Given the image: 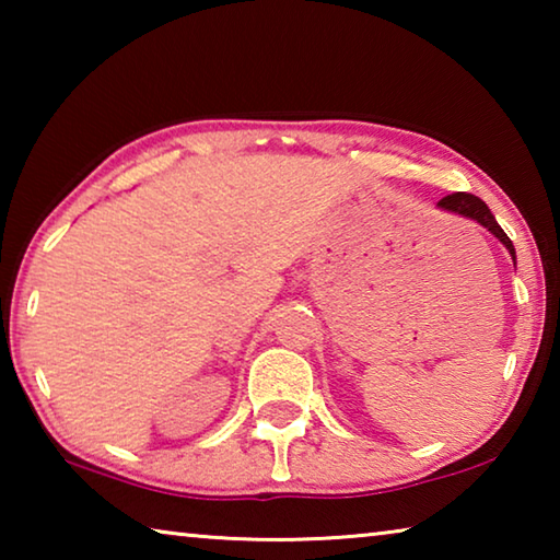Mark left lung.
Segmentation results:
<instances>
[{"label":"left lung","instance_id":"obj_1","mask_svg":"<svg viewBox=\"0 0 560 560\" xmlns=\"http://www.w3.org/2000/svg\"><path fill=\"white\" fill-rule=\"evenodd\" d=\"M442 210L447 212H454V214H462V217H469V220L479 222L481 226H487V230L497 236V240L506 246L511 257H514L516 261V252H514V244H511V240L506 236V232L501 230L499 222L494 220V214L489 212V207L479 200L477 195H469V192H452L447 197H442V200L438 202Z\"/></svg>","mask_w":560,"mask_h":560}]
</instances>
